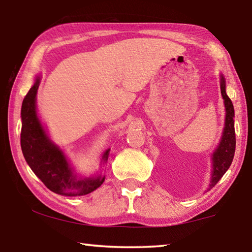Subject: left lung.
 <instances>
[{
    "mask_svg": "<svg viewBox=\"0 0 252 252\" xmlns=\"http://www.w3.org/2000/svg\"><path fill=\"white\" fill-rule=\"evenodd\" d=\"M221 94L224 100V106H225V123H224V129L222 139L219 147L213 153L212 158V163H213V170H212V178L210 182V188L215 187L218 181L222 178L225 171L229 169L230 165L232 163L234 151H236V132H234V110L233 104L231 100L229 99V96L225 93V84L224 79L221 75Z\"/></svg>",
    "mask_w": 252,
    "mask_h": 252,
    "instance_id": "1",
    "label": "left lung"
}]
</instances>
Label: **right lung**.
I'll list each match as a JSON object with an SVG mask.
<instances>
[{"label":"right lung","instance_id":"add662e5","mask_svg":"<svg viewBox=\"0 0 252 252\" xmlns=\"http://www.w3.org/2000/svg\"><path fill=\"white\" fill-rule=\"evenodd\" d=\"M40 78L24 96L21 117V148L32 171L39 177L45 187L53 192L66 197H80L94 191L104 181V178H80L67 163L64 155L50 141L36 116L35 96ZM109 150L102 161L106 162Z\"/></svg>","mask_w":252,"mask_h":252}]
</instances>
